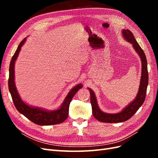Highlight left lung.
Masks as SVG:
<instances>
[{
    "mask_svg": "<svg viewBox=\"0 0 158 158\" xmlns=\"http://www.w3.org/2000/svg\"><path fill=\"white\" fill-rule=\"evenodd\" d=\"M122 35L128 42L132 45L133 48L135 49L141 59L142 73L139 89H138V92L135 99L132 102H131L127 107L124 108L121 112L112 114L105 113L99 109L97 103V99L95 93L92 89L88 88V89H89L90 93V102L92 107V114L97 120L102 123H121L128 120L129 118H131L135 114L138 109L140 107L146 98V90L148 84V73L146 55L144 51L142 49L139 44H138L132 33L130 30L125 29L123 30Z\"/></svg>",
    "mask_w": 158,
    "mask_h": 158,
    "instance_id": "8db88e82",
    "label": "left lung"
}]
</instances>
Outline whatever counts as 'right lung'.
Wrapping results in <instances>:
<instances>
[{"instance_id": "right-lung-1", "label": "right lung", "mask_w": 158, "mask_h": 158, "mask_svg": "<svg viewBox=\"0 0 158 158\" xmlns=\"http://www.w3.org/2000/svg\"><path fill=\"white\" fill-rule=\"evenodd\" d=\"M26 37L19 44L18 48L13 55L9 66L8 89L10 91L14 106L16 109L23 115L27 117L33 123L38 125H52L64 121L68 117L69 106L72 99L78 91L83 87L82 84H77L70 89L66 95L63 103L58 109L49 111L40 107L30 106L21 99L14 82V64L20 52L22 47L25 44Z\"/></svg>"}]
</instances>
